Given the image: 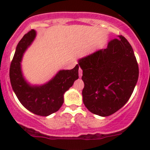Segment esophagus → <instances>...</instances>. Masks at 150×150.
I'll list each match as a JSON object with an SVG mask.
<instances>
[{"label": "esophagus", "instance_id": "obj_1", "mask_svg": "<svg viewBox=\"0 0 150 150\" xmlns=\"http://www.w3.org/2000/svg\"><path fill=\"white\" fill-rule=\"evenodd\" d=\"M78 73H79V77L80 78H81L83 75V69H81V67L79 68V70H78Z\"/></svg>", "mask_w": 150, "mask_h": 150}]
</instances>
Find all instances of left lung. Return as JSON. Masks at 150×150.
Wrapping results in <instances>:
<instances>
[{
  "mask_svg": "<svg viewBox=\"0 0 150 150\" xmlns=\"http://www.w3.org/2000/svg\"><path fill=\"white\" fill-rule=\"evenodd\" d=\"M84 83L83 101L93 114L107 117L131 97L139 78V66L129 42L122 35L107 48L79 60Z\"/></svg>",
  "mask_w": 150,
  "mask_h": 150,
  "instance_id": "1",
  "label": "left lung"
}]
</instances>
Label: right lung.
I'll use <instances>...</instances> for the list:
<instances>
[{"instance_id": "obj_1", "label": "right lung", "mask_w": 150, "mask_h": 150, "mask_svg": "<svg viewBox=\"0 0 150 150\" xmlns=\"http://www.w3.org/2000/svg\"><path fill=\"white\" fill-rule=\"evenodd\" d=\"M31 30L23 36L16 46L11 62L9 78L12 88L21 104L31 112L40 116H48L56 112L64 102V93L78 79L79 65L70 70H61L48 83L31 86L22 76L20 62L23 53L35 37Z\"/></svg>"}]
</instances>
